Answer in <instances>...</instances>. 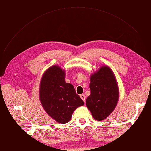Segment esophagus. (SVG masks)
I'll list each match as a JSON object with an SVG mask.
<instances>
[{
	"instance_id": "34e87169",
	"label": "esophagus",
	"mask_w": 151,
	"mask_h": 151,
	"mask_svg": "<svg viewBox=\"0 0 151 151\" xmlns=\"http://www.w3.org/2000/svg\"><path fill=\"white\" fill-rule=\"evenodd\" d=\"M80 97H81V98L83 100V101L84 102H85V99H86V96H85V95L84 94H81L80 95Z\"/></svg>"
}]
</instances>
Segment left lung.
Returning a JSON list of instances; mask_svg holds the SVG:
<instances>
[{
    "mask_svg": "<svg viewBox=\"0 0 151 151\" xmlns=\"http://www.w3.org/2000/svg\"><path fill=\"white\" fill-rule=\"evenodd\" d=\"M89 88L86 106L96 120H104L115 109L119 99L118 83L111 68L103 65L91 74Z\"/></svg>",
    "mask_w": 151,
    "mask_h": 151,
    "instance_id": "obj_1",
    "label": "left lung"
}]
</instances>
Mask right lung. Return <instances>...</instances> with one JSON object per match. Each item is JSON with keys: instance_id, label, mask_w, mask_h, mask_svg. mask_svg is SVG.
I'll return each instance as SVG.
<instances>
[{"instance_id": "add662e5", "label": "right lung", "mask_w": 151, "mask_h": 151, "mask_svg": "<svg viewBox=\"0 0 151 151\" xmlns=\"http://www.w3.org/2000/svg\"><path fill=\"white\" fill-rule=\"evenodd\" d=\"M65 77V70L52 65L43 74L39 89V98L45 111L62 124L69 122L76 109L84 104L74 86L67 83Z\"/></svg>"}]
</instances>
